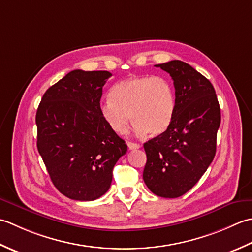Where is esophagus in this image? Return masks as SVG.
Masks as SVG:
<instances>
[{
    "label": "esophagus",
    "instance_id": "34e87169",
    "mask_svg": "<svg viewBox=\"0 0 252 252\" xmlns=\"http://www.w3.org/2000/svg\"><path fill=\"white\" fill-rule=\"evenodd\" d=\"M127 146L129 148V150H135V149H139L140 145H138V143H133V142H127Z\"/></svg>",
    "mask_w": 252,
    "mask_h": 252
}]
</instances>
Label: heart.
<instances>
[{"instance_id":"obj_1","label":"heart","mask_w":252,"mask_h":252,"mask_svg":"<svg viewBox=\"0 0 252 252\" xmlns=\"http://www.w3.org/2000/svg\"><path fill=\"white\" fill-rule=\"evenodd\" d=\"M111 100L100 104V115L116 135H124L131 121L138 137L148 132L160 136L175 117L176 97L173 84L165 77H130L116 83L110 90Z\"/></svg>"}]
</instances>
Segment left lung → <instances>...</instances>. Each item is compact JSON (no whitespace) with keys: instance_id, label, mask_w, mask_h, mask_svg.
I'll return each mask as SVG.
<instances>
[{"instance_id":"1","label":"left lung","mask_w":252,"mask_h":252,"mask_svg":"<svg viewBox=\"0 0 252 252\" xmlns=\"http://www.w3.org/2000/svg\"><path fill=\"white\" fill-rule=\"evenodd\" d=\"M174 81L175 117L171 127L145 148L143 181L158 197L177 198L198 183L213 161L220 110L212 84L185 62L156 65Z\"/></svg>"}]
</instances>
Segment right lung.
Masks as SVG:
<instances>
[{"label": "right lung", "mask_w": 252, "mask_h": 252, "mask_svg": "<svg viewBox=\"0 0 252 252\" xmlns=\"http://www.w3.org/2000/svg\"><path fill=\"white\" fill-rule=\"evenodd\" d=\"M106 70L70 71L45 91L37 110V147L58 190L92 201L109 190L125 141L100 115Z\"/></svg>", "instance_id": "1"}]
</instances>
